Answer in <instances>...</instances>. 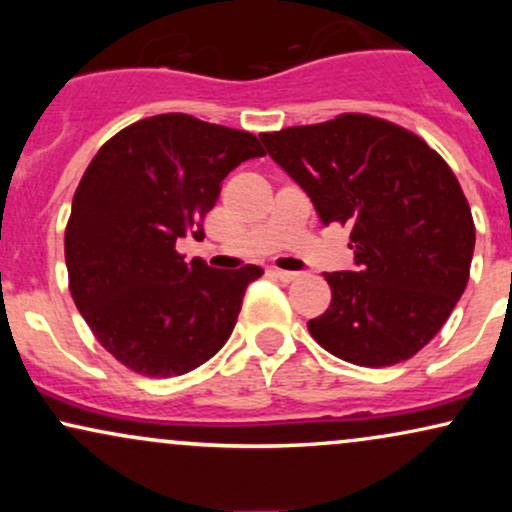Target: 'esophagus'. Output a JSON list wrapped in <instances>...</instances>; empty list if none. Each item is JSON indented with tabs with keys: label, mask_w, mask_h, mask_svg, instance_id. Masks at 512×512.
<instances>
[{
	"label": "esophagus",
	"mask_w": 512,
	"mask_h": 512,
	"mask_svg": "<svg viewBox=\"0 0 512 512\" xmlns=\"http://www.w3.org/2000/svg\"><path fill=\"white\" fill-rule=\"evenodd\" d=\"M269 274L276 276L279 281H284V284H289V281L298 279V272H286V269H269Z\"/></svg>",
	"instance_id": "1"
}]
</instances>
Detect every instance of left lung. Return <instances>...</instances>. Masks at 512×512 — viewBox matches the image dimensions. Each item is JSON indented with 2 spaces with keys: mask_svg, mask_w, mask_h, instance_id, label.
<instances>
[{
  "mask_svg": "<svg viewBox=\"0 0 512 512\" xmlns=\"http://www.w3.org/2000/svg\"><path fill=\"white\" fill-rule=\"evenodd\" d=\"M325 226L349 223L356 272H327L332 303L308 330L366 368L395 366L440 332L464 293L474 221L448 163L395 122L344 113L260 134Z\"/></svg>",
  "mask_w": 512,
  "mask_h": 512,
  "instance_id": "1",
  "label": "left lung"
}]
</instances>
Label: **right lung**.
Here are the masks:
<instances>
[{
  "instance_id": "right-lung-1",
  "label": "right lung",
  "mask_w": 512,
  "mask_h": 512,
  "mask_svg": "<svg viewBox=\"0 0 512 512\" xmlns=\"http://www.w3.org/2000/svg\"><path fill=\"white\" fill-rule=\"evenodd\" d=\"M257 156L255 134L166 113L117 132L88 163L64 231L69 291L122 366L170 378L228 342L245 289L264 272L187 264L175 240L204 238L223 178Z\"/></svg>"
}]
</instances>
